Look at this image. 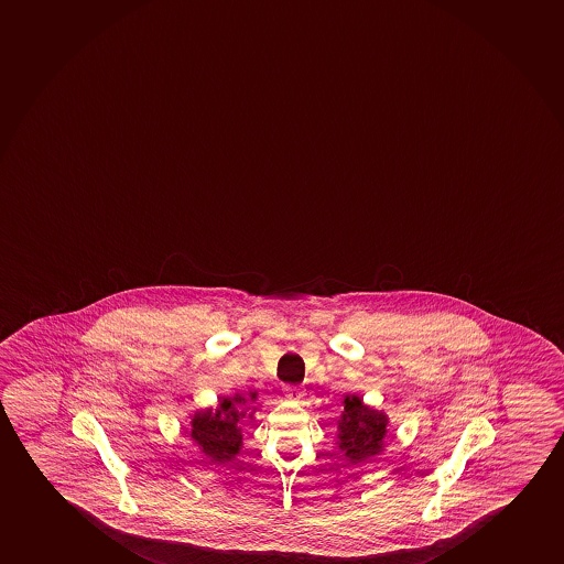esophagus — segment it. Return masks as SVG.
<instances>
[{
	"mask_svg": "<svg viewBox=\"0 0 564 564\" xmlns=\"http://www.w3.org/2000/svg\"><path fill=\"white\" fill-rule=\"evenodd\" d=\"M285 399H290V401L299 402L303 399V389L295 388V386H285Z\"/></svg>",
	"mask_w": 564,
	"mask_h": 564,
	"instance_id": "34e87169",
	"label": "esophagus"
}]
</instances>
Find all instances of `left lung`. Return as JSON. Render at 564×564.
<instances>
[{"label":"left lung","mask_w":564,"mask_h":564,"mask_svg":"<svg viewBox=\"0 0 564 564\" xmlns=\"http://www.w3.org/2000/svg\"><path fill=\"white\" fill-rule=\"evenodd\" d=\"M388 423V415L362 404L359 397H344L343 414L337 427L338 449L354 465L382 454Z\"/></svg>","instance_id":"left-lung-1"}]
</instances>
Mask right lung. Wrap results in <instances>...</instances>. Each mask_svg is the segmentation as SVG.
<instances>
[{"label":"right lung","mask_w":564,"mask_h":564,"mask_svg":"<svg viewBox=\"0 0 564 564\" xmlns=\"http://www.w3.org/2000/svg\"><path fill=\"white\" fill-rule=\"evenodd\" d=\"M256 399V393H250ZM247 397H221L216 409L199 410L192 415V441L202 447L210 463H227L239 455L242 447V425L252 417Z\"/></svg>","instance_id":"add662e5"}]
</instances>
